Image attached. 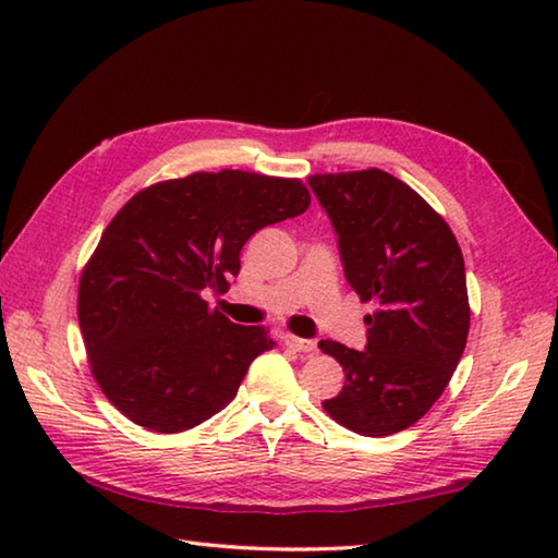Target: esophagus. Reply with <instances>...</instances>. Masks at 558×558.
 <instances>
[{
	"label": "esophagus",
	"mask_w": 558,
	"mask_h": 558,
	"mask_svg": "<svg viewBox=\"0 0 558 558\" xmlns=\"http://www.w3.org/2000/svg\"><path fill=\"white\" fill-rule=\"evenodd\" d=\"M282 339H286L288 347H292L295 352H302V354H310V352H315V349H317V342H313V339H302V337H295L290 332Z\"/></svg>",
	"instance_id": "obj_1"
}]
</instances>
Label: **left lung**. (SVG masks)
I'll list each match as a JSON object with an SVG mask.
<instances>
[{
	"label": "left lung",
	"instance_id": "8db88e82",
	"mask_svg": "<svg viewBox=\"0 0 558 558\" xmlns=\"http://www.w3.org/2000/svg\"><path fill=\"white\" fill-rule=\"evenodd\" d=\"M307 184L335 226L347 282L376 305L362 352L319 342L347 379L323 405L339 426L391 436L430 411L465 352V260L442 216L389 172L313 174Z\"/></svg>",
	"mask_w": 558,
	"mask_h": 558
}]
</instances>
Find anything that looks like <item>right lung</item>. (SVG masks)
<instances>
[{"instance_id": "1", "label": "right lung", "mask_w": 558, "mask_h": 558, "mask_svg": "<svg viewBox=\"0 0 558 558\" xmlns=\"http://www.w3.org/2000/svg\"><path fill=\"white\" fill-rule=\"evenodd\" d=\"M307 206L300 179L241 169L167 179L122 206L78 286L90 372L120 413L182 433L233 401L253 359L276 342L211 310L204 292L229 288L253 233Z\"/></svg>"}]
</instances>
